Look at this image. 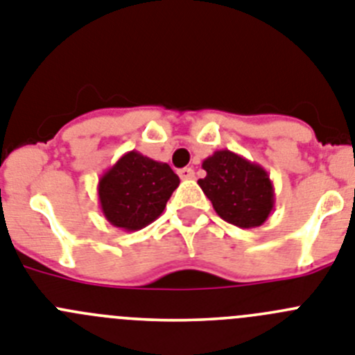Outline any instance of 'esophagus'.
<instances>
[{
	"label": "esophagus",
	"instance_id": "esophagus-1",
	"mask_svg": "<svg viewBox=\"0 0 355 355\" xmlns=\"http://www.w3.org/2000/svg\"><path fill=\"white\" fill-rule=\"evenodd\" d=\"M178 177L182 180H191V178H194V170L193 168H182V170H178Z\"/></svg>",
	"mask_w": 355,
	"mask_h": 355
}]
</instances>
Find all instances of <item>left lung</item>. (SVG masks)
Masks as SVG:
<instances>
[{
    "instance_id": "8db88e82",
    "label": "left lung",
    "mask_w": 355,
    "mask_h": 355,
    "mask_svg": "<svg viewBox=\"0 0 355 355\" xmlns=\"http://www.w3.org/2000/svg\"><path fill=\"white\" fill-rule=\"evenodd\" d=\"M201 191L212 201L217 216L239 228H258L274 210V185L257 162L230 150H216L201 164Z\"/></svg>"
}]
</instances>
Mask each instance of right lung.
Segmentation results:
<instances>
[{
    "label": "right lung",
    "instance_id": "add662e5",
    "mask_svg": "<svg viewBox=\"0 0 355 355\" xmlns=\"http://www.w3.org/2000/svg\"><path fill=\"white\" fill-rule=\"evenodd\" d=\"M178 184L166 162L130 150L98 178V205L107 223L138 232L161 216Z\"/></svg>",
    "mask_w": 355,
    "mask_h": 355
}]
</instances>
